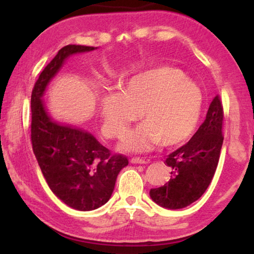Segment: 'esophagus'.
<instances>
[{
	"instance_id": "1",
	"label": "esophagus",
	"mask_w": 254,
	"mask_h": 254,
	"mask_svg": "<svg viewBox=\"0 0 254 254\" xmlns=\"http://www.w3.org/2000/svg\"><path fill=\"white\" fill-rule=\"evenodd\" d=\"M131 163L132 164H147L148 160H145L141 157H132L131 158Z\"/></svg>"
}]
</instances>
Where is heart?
Segmentation results:
<instances>
[{"label":"heart","instance_id":"b5f03b06","mask_svg":"<svg viewBox=\"0 0 254 254\" xmlns=\"http://www.w3.org/2000/svg\"><path fill=\"white\" fill-rule=\"evenodd\" d=\"M201 88L181 69L161 65L149 68L107 90L99 97V110L108 136L121 138L139 118L144 122L127 134L122 147L145 152L161 142L177 146L192 136L202 115Z\"/></svg>","mask_w":254,"mask_h":254}]
</instances>
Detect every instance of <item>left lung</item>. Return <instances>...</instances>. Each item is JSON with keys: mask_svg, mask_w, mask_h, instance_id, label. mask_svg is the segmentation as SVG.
Returning a JSON list of instances; mask_svg holds the SVG:
<instances>
[{"mask_svg": "<svg viewBox=\"0 0 254 254\" xmlns=\"http://www.w3.org/2000/svg\"><path fill=\"white\" fill-rule=\"evenodd\" d=\"M223 120V104L217 95L190 141L167 156L165 163L171 168V178L163 187L150 189L154 202L166 208L178 209L203 195L218 165L224 141Z\"/></svg>", "mask_w": 254, "mask_h": 254, "instance_id": "left-lung-1", "label": "left lung"}]
</instances>
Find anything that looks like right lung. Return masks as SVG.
<instances>
[{"label":"right lung","mask_w":254,"mask_h":254,"mask_svg":"<svg viewBox=\"0 0 254 254\" xmlns=\"http://www.w3.org/2000/svg\"><path fill=\"white\" fill-rule=\"evenodd\" d=\"M95 49L63 47L40 73L31 93V145L38 164L51 191L77 210H93L109 201L119 172L128 159L111 154L90 133L53 121L41 98L66 58Z\"/></svg>","instance_id":"right-lung-1"}]
</instances>
